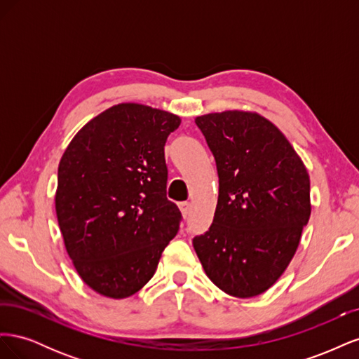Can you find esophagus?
<instances>
[{"label":"esophagus","mask_w":359,"mask_h":359,"mask_svg":"<svg viewBox=\"0 0 359 359\" xmlns=\"http://www.w3.org/2000/svg\"><path fill=\"white\" fill-rule=\"evenodd\" d=\"M180 210L184 217H187L190 214V203L189 202H181L180 203Z\"/></svg>","instance_id":"obj_1"}]
</instances>
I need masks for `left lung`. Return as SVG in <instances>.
Returning <instances> with one entry per match:
<instances>
[{
  "label": "left lung",
  "mask_w": 359,
  "mask_h": 359,
  "mask_svg": "<svg viewBox=\"0 0 359 359\" xmlns=\"http://www.w3.org/2000/svg\"><path fill=\"white\" fill-rule=\"evenodd\" d=\"M194 123L215 158L219 201L193 247L227 295H260L285 273L309 223V172L286 136L256 112L206 114Z\"/></svg>",
  "instance_id": "8db88e82"
}]
</instances>
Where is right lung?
Here are the masks:
<instances>
[{"label":"right lung","instance_id":"right-lung-1","mask_svg":"<svg viewBox=\"0 0 359 359\" xmlns=\"http://www.w3.org/2000/svg\"><path fill=\"white\" fill-rule=\"evenodd\" d=\"M181 118L119 103L86 123L58 166L55 210L85 285L123 299L154 276L181 212L166 198L165 144Z\"/></svg>","mask_w":359,"mask_h":359}]
</instances>
